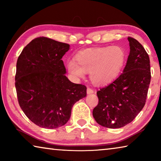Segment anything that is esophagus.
Segmentation results:
<instances>
[{
	"instance_id": "obj_1",
	"label": "esophagus",
	"mask_w": 161,
	"mask_h": 161,
	"mask_svg": "<svg viewBox=\"0 0 161 161\" xmlns=\"http://www.w3.org/2000/svg\"><path fill=\"white\" fill-rule=\"evenodd\" d=\"M94 92V91L92 89H91V88H87V89H86V93H87V94H93Z\"/></svg>"
}]
</instances>
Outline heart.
<instances>
[{
  "mask_svg": "<svg viewBox=\"0 0 161 161\" xmlns=\"http://www.w3.org/2000/svg\"><path fill=\"white\" fill-rule=\"evenodd\" d=\"M125 59V52L119 46L89 48L79 52L75 55L76 62H68L67 68L72 77L78 79L89 72L92 82L103 86L118 77Z\"/></svg>",
  "mask_w": 161,
  "mask_h": 161,
  "instance_id": "heart-1",
  "label": "heart"
}]
</instances>
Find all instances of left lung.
I'll return each mask as SVG.
<instances>
[{"label":"left lung","mask_w":161,"mask_h":161,"mask_svg":"<svg viewBox=\"0 0 161 161\" xmlns=\"http://www.w3.org/2000/svg\"><path fill=\"white\" fill-rule=\"evenodd\" d=\"M130 53L123 73L97 92L99 103L93 110L98 124L118 129L131 122L146 103L151 67L148 54L134 38L128 37Z\"/></svg>","instance_id":"1"}]
</instances>
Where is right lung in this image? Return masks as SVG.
<instances>
[{
	"instance_id": "add662e5",
	"label": "right lung",
	"mask_w": 161,
	"mask_h": 161,
	"mask_svg": "<svg viewBox=\"0 0 161 161\" xmlns=\"http://www.w3.org/2000/svg\"><path fill=\"white\" fill-rule=\"evenodd\" d=\"M69 45L50 38H35L27 45L16 64L18 103L38 126L57 129L69 121L73 105L86 96V87L65 76L62 57Z\"/></svg>"
}]
</instances>
